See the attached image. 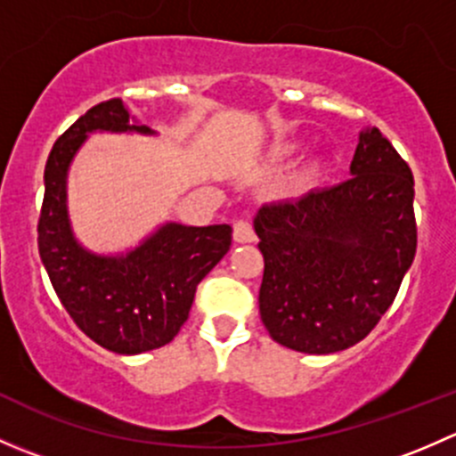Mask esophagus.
I'll list each match as a JSON object with an SVG mask.
<instances>
[{
	"label": "esophagus",
	"mask_w": 456,
	"mask_h": 456,
	"mask_svg": "<svg viewBox=\"0 0 456 456\" xmlns=\"http://www.w3.org/2000/svg\"><path fill=\"white\" fill-rule=\"evenodd\" d=\"M233 240L236 242H254L256 240V232H254V224L249 220H238L233 224Z\"/></svg>",
	"instance_id": "1"
}]
</instances>
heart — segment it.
<instances>
[{
  "mask_svg": "<svg viewBox=\"0 0 456 456\" xmlns=\"http://www.w3.org/2000/svg\"><path fill=\"white\" fill-rule=\"evenodd\" d=\"M314 169H306V172L305 174H302V176H300V181H297V183H300V185H306V183H309L311 181V178H314Z\"/></svg>",
  "mask_w": 456,
  "mask_h": 456,
  "instance_id": "b5f03b06",
  "label": "heart"
}]
</instances>
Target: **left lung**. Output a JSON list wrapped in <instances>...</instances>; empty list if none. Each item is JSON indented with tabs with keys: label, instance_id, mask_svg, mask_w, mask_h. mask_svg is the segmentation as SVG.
I'll return each mask as SVG.
<instances>
[{
	"label": "left lung",
	"instance_id": "obj_1",
	"mask_svg": "<svg viewBox=\"0 0 456 456\" xmlns=\"http://www.w3.org/2000/svg\"><path fill=\"white\" fill-rule=\"evenodd\" d=\"M412 200L411 167L369 127L348 181L262 205L254 218L265 257L257 302L271 338L309 355L362 342L415 260Z\"/></svg>",
	"mask_w": 456,
	"mask_h": 456
}]
</instances>
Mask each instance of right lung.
Wrapping results in <instances>:
<instances>
[{"instance_id":"right-lung-1","label":"right lung","mask_w":456,"mask_h":456,"mask_svg":"<svg viewBox=\"0 0 456 456\" xmlns=\"http://www.w3.org/2000/svg\"><path fill=\"white\" fill-rule=\"evenodd\" d=\"M92 132H139L121 99H110L77 118L48 156L37 242L54 293L75 324L99 346L139 355L165 346L190 317L196 287L229 251L232 227L165 223L127 254L101 256L75 238L68 218V169Z\"/></svg>"}]
</instances>
